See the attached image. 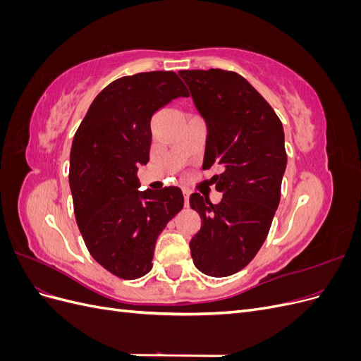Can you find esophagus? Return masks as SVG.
Here are the masks:
<instances>
[{
  "label": "esophagus",
  "instance_id": "34e87169",
  "mask_svg": "<svg viewBox=\"0 0 361 361\" xmlns=\"http://www.w3.org/2000/svg\"><path fill=\"white\" fill-rule=\"evenodd\" d=\"M183 200H185V206H188V200H190V192L187 190H183Z\"/></svg>",
  "mask_w": 361,
  "mask_h": 361
}]
</instances>
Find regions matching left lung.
Segmentation results:
<instances>
[{"mask_svg": "<svg viewBox=\"0 0 361 361\" xmlns=\"http://www.w3.org/2000/svg\"><path fill=\"white\" fill-rule=\"evenodd\" d=\"M207 135L203 169L221 166L211 180L223 194L212 204L199 192L190 206L202 218L190 241L195 268L211 277L241 271L256 256L280 203L286 170L285 133L271 105L241 75L221 69L180 71Z\"/></svg>", "mask_w": 361, "mask_h": 361, "instance_id": "8db88e82", "label": "left lung"}]
</instances>
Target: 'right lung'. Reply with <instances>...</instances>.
Masks as SVG:
<instances>
[{"label": "right lung", "instance_id": "1", "mask_svg": "<svg viewBox=\"0 0 361 361\" xmlns=\"http://www.w3.org/2000/svg\"><path fill=\"white\" fill-rule=\"evenodd\" d=\"M188 90L171 71L143 72L108 84L76 129L69 166L75 220L92 257L134 280L152 269L159 233L183 207L178 187L138 191L149 161L150 120Z\"/></svg>", "mask_w": 361, "mask_h": 361}]
</instances>
